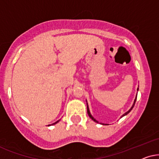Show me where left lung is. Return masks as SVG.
I'll use <instances>...</instances> for the list:
<instances>
[{
    "label": "left lung",
    "instance_id": "obj_1",
    "mask_svg": "<svg viewBox=\"0 0 159 159\" xmlns=\"http://www.w3.org/2000/svg\"><path fill=\"white\" fill-rule=\"evenodd\" d=\"M138 89H139V88H137V92H138ZM137 94H136V97H135V99H134V103H133L132 104V106L131 107V108L129 110V111H127V112H126L125 113H124L123 114V115L120 116V118H122V117H124V116H126L127 115V114L129 113V112L132 111V108L133 107H134V104H135V102H136V100H137ZM86 105H87V113H88V115H89V117L92 118V119L94 120V122H96V123H99V121H97V120L95 119V118L93 117V116H92V114H91V113H90V111H89V105H88V103H87V100H86ZM103 124V125H104V124ZM105 125H107V124H105Z\"/></svg>",
    "mask_w": 159,
    "mask_h": 159
}]
</instances>
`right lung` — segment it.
<instances>
[{
  "mask_svg": "<svg viewBox=\"0 0 159 159\" xmlns=\"http://www.w3.org/2000/svg\"><path fill=\"white\" fill-rule=\"evenodd\" d=\"M60 120H58L57 121H56V122H55V123H54V124H50V125H48V126H51V125H54V124H56L57 123H58L59 121H60Z\"/></svg>",
  "mask_w": 159,
  "mask_h": 159,
  "instance_id": "obj_1",
  "label": "right lung"
}]
</instances>
